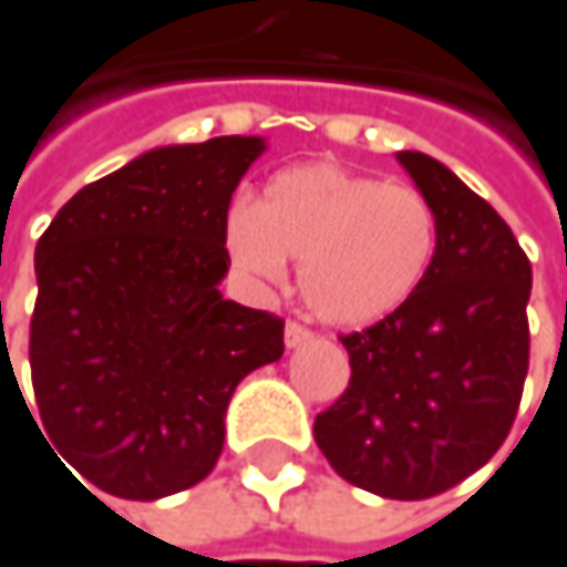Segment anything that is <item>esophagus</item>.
<instances>
[{
    "label": "esophagus",
    "mask_w": 567,
    "mask_h": 567,
    "mask_svg": "<svg viewBox=\"0 0 567 567\" xmlns=\"http://www.w3.org/2000/svg\"><path fill=\"white\" fill-rule=\"evenodd\" d=\"M315 333L305 327V323H298V320H288L285 323V347H301V343H308Z\"/></svg>",
    "instance_id": "1"
}]
</instances>
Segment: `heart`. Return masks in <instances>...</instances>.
I'll return each instance as SVG.
<instances>
[{
    "label": "heart",
    "mask_w": 567,
    "mask_h": 567,
    "mask_svg": "<svg viewBox=\"0 0 567 567\" xmlns=\"http://www.w3.org/2000/svg\"><path fill=\"white\" fill-rule=\"evenodd\" d=\"M224 244L234 266L259 282H282L285 259H301L308 308L362 327L394 315L423 285L440 220L414 185L308 163L272 176L256 208H230Z\"/></svg>",
    "instance_id": "b5f03b06"
}]
</instances>
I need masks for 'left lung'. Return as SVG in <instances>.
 <instances>
[{
  "label": "left lung",
  "mask_w": 567,
  "mask_h": 567,
  "mask_svg": "<svg viewBox=\"0 0 567 567\" xmlns=\"http://www.w3.org/2000/svg\"><path fill=\"white\" fill-rule=\"evenodd\" d=\"M398 159L436 212V256L408 305L340 337L352 375L315 440L355 487L423 501L478 472L514 426L533 269L507 220L440 159Z\"/></svg>",
  "instance_id": "1"
}]
</instances>
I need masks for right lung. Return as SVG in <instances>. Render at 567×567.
I'll return each instance as SVG.
<instances>
[{"mask_svg": "<svg viewBox=\"0 0 567 567\" xmlns=\"http://www.w3.org/2000/svg\"><path fill=\"white\" fill-rule=\"evenodd\" d=\"M259 153V137L144 153L80 188L38 240L41 436L105 494L156 501L208 478L234 388L282 355V317L217 291L230 195Z\"/></svg>", "mask_w": 567, "mask_h": 567, "instance_id": "obj_1", "label": "right lung"}]
</instances>
